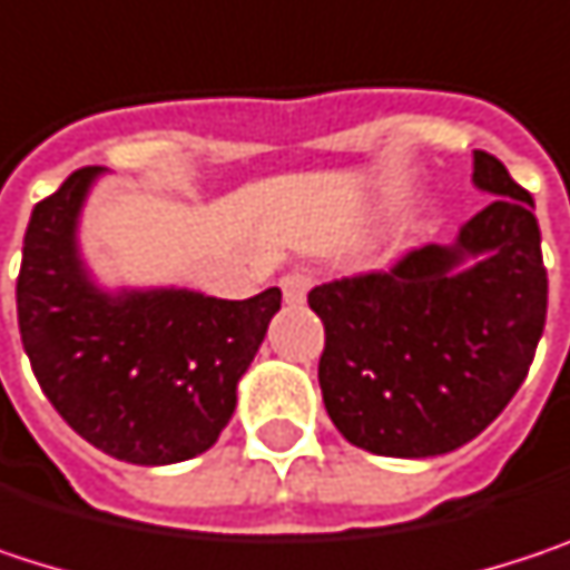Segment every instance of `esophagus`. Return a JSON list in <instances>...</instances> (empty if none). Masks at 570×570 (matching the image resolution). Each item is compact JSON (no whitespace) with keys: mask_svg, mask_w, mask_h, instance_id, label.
<instances>
[{"mask_svg":"<svg viewBox=\"0 0 570 570\" xmlns=\"http://www.w3.org/2000/svg\"><path fill=\"white\" fill-rule=\"evenodd\" d=\"M313 271H306V267H296V271H289L284 274V281H281V289H284L286 303H299L303 296H306V289L313 286Z\"/></svg>","mask_w":570,"mask_h":570,"instance_id":"34e87169","label":"esophagus"}]
</instances>
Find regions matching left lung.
<instances>
[{
  "label": "left lung",
  "instance_id": "8db88e82",
  "mask_svg": "<svg viewBox=\"0 0 570 570\" xmlns=\"http://www.w3.org/2000/svg\"><path fill=\"white\" fill-rule=\"evenodd\" d=\"M475 184L495 200L455 247H419L390 271L309 289L323 320L320 390L346 442L393 459L445 455L512 402L548 316V271L531 194L475 151ZM465 256L480 264L459 272Z\"/></svg>",
  "mask_w": 570,
  "mask_h": 570
}]
</instances>
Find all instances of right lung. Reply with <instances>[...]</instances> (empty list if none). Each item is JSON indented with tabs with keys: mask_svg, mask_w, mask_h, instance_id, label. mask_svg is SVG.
I'll return each mask as SVG.
<instances>
[{
	"mask_svg": "<svg viewBox=\"0 0 570 570\" xmlns=\"http://www.w3.org/2000/svg\"><path fill=\"white\" fill-rule=\"evenodd\" d=\"M98 168L39 200L16 284L19 333L56 412L95 449L131 465L207 452L237 405L281 289L217 299L190 289L108 296L75 254V217Z\"/></svg>",
	"mask_w": 570,
	"mask_h": 570,
	"instance_id": "add662e5",
	"label": "right lung"
}]
</instances>
